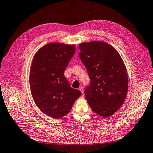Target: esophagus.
<instances>
[{
  "label": "esophagus",
  "instance_id": "esophagus-1",
  "mask_svg": "<svg viewBox=\"0 0 153 153\" xmlns=\"http://www.w3.org/2000/svg\"><path fill=\"white\" fill-rule=\"evenodd\" d=\"M79 90L81 92L82 94H83V92H84V89H83V87H79Z\"/></svg>",
  "mask_w": 153,
  "mask_h": 153
}]
</instances>
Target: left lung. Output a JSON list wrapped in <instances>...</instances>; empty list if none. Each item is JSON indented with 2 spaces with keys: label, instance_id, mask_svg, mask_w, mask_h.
I'll return each mask as SVG.
<instances>
[{
  "label": "left lung",
  "instance_id": "1",
  "mask_svg": "<svg viewBox=\"0 0 153 153\" xmlns=\"http://www.w3.org/2000/svg\"><path fill=\"white\" fill-rule=\"evenodd\" d=\"M80 59L85 66L91 83L85 97L96 114L108 117L118 110L125 101L128 76L119 53L103 42L93 41L79 45Z\"/></svg>",
  "mask_w": 153,
  "mask_h": 153
}]
</instances>
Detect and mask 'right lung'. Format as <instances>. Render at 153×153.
<instances>
[{
    "label": "right lung",
    "instance_id": "obj_1",
    "mask_svg": "<svg viewBox=\"0 0 153 153\" xmlns=\"http://www.w3.org/2000/svg\"><path fill=\"white\" fill-rule=\"evenodd\" d=\"M75 45L50 43L35 54L29 75L33 99L45 114L59 119L71 110L80 91L70 87L64 73L75 52Z\"/></svg>",
    "mask_w": 153,
    "mask_h": 153
}]
</instances>
